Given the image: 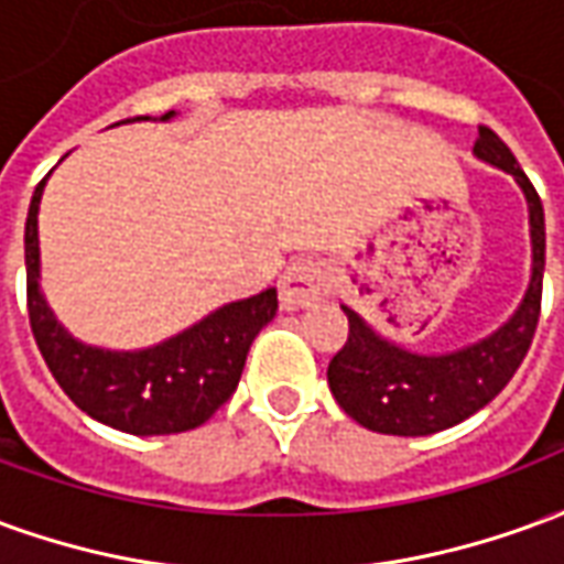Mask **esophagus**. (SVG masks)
<instances>
[{
	"mask_svg": "<svg viewBox=\"0 0 564 564\" xmlns=\"http://www.w3.org/2000/svg\"><path fill=\"white\" fill-rule=\"evenodd\" d=\"M332 274L326 262L319 259H295L281 278V307L299 311V307L317 305L323 295L329 293Z\"/></svg>",
	"mask_w": 564,
	"mask_h": 564,
	"instance_id": "esophagus-1",
	"label": "esophagus"
}]
</instances>
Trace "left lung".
<instances>
[{
    "instance_id": "obj_1",
    "label": "left lung",
    "mask_w": 564,
    "mask_h": 564,
    "mask_svg": "<svg viewBox=\"0 0 564 564\" xmlns=\"http://www.w3.org/2000/svg\"><path fill=\"white\" fill-rule=\"evenodd\" d=\"M474 156L513 174L529 202V232H532V278L513 317L480 341L423 356L387 341L368 326L354 307H344L350 335L332 356L329 390L344 414L380 435L420 437L468 420L496 399L517 375V368L532 347L541 317V286H544V205L525 177L517 156L489 127L477 129Z\"/></svg>"
}]
</instances>
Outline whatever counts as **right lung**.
Listing matches in <instances>:
<instances>
[{"label": "right lung", "instance_id": "right-lung-1", "mask_svg": "<svg viewBox=\"0 0 564 564\" xmlns=\"http://www.w3.org/2000/svg\"><path fill=\"white\" fill-rule=\"evenodd\" d=\"M174 111L160 120H172ZM150 120V117H135ZM47 177L35 186L26 214V307L35 344L56 383L80 411L129 435H174L196 429L229 402L259 329L278 314L274 286L229 302L196 326L144 350H102L72 338L47 307L39 278V205Z\"/></svg>", "mask_w": 564, "mask_h": 564}]
</instances>
